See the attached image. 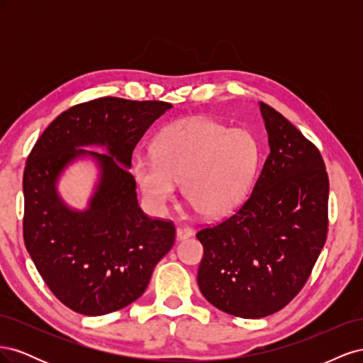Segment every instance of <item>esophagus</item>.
Returning a JSON list of instances; mask_svg holds the SVG:
<instances>
[{"instance_id":"esophagus-1","label":"esophagus","mask_w":363,"mask_h":363,"mask_svg":"<svg viewBox=\"0 0 363 363\" xmlns=\"http://www.w3.org/2000/svg\"><path fill=\"white\" fill-rule=\"evenodd\" d=\"M175 235H177V240H184V239H188V238H191L194 235V230L191 227L183 225V227L177 228V232H175Z\"/></svg>"}]
</instances>
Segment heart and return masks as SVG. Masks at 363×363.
<instances>
[{"mask_svg":"<svg viewBox=\"0 0 363 363\" xmlns=\"http://www.w3.org/2000/svg\"><path fill=\"white\" fill-rule=\"evenodd\" d=\"M155 155L138 152L131 172L152 207L172 200L182 183L184 201L204 218L232 213L244 201L259 160L256 139L247 130L206 118L177 121L156 136Z\"/></svg>","mask_w":363,"mask_h":363,"instance_id":"obj_1","label":"heart"}]
</instances>
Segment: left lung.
Returning a JSON list of instances; mask_svg holds the SVG:
<instances>
[{"label":"left lung","mask_w":363,"mask_h":363,"mask_svg":"<svg viewBox=\"0 0 363 363\" xmlns=\"http://www.w3.org/2000/svg\"><path fill=\"white\" fill-rule=\"evenodd\" d=\"M269 155L247 201L196 233L199 286L225 313L263 318L301 291L327 238L328 177L320 151L277 111L259 103Z\"/></svg>","instance_id":"left-lung-1"}]
</instances>
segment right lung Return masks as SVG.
I'll use <instances>...</instances> for the list:
<instances>
[{
  "label": "right lung",
  "instance_id": "obj_1",
  "mask_svg": "<svg viewBox=\"0 0 363 363\" xmlns=\"http://www.w3.org/2000/svg\"><path fill=\"white\" fill-rule=\"evenodd\" d=\"M171 107L115 96L77 104L52 121L30 152L24 242L47 286L77 313L106 315L138 300L174 245V224L140 211L128 172L138 142ZM86 146L106 147L108 155ZM86 157L96 162L99 177L80 211L62 201L57 184L65 169Z\"/></svg>",
  "mask_w": 363,
  "mask_h": 363
}]
</instances>
